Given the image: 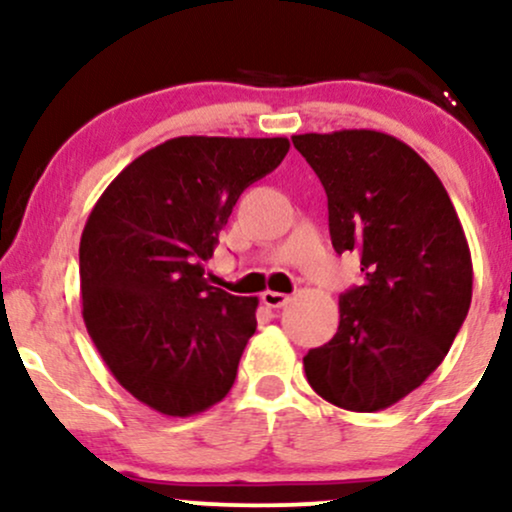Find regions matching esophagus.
I'll return each instance as SVG.
<instances>
[{"label": "esophagus", "instance_id": "esophagus-1", "mask_svg": "<svg viewBox=\"0 0 512 512\" xmlns=\"http://www.w3.org/2000/svg\"><path fill=\"white\" fill-rule=\"evenodd\" d=\"M260 298L267 308H284V305L289 303V296H286V293H279V291H264Z\"/></svg>", "mask_w": 512, "mask_h": 512}]
</instances>
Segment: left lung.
I'll return each mask as SVG.
<instances>
[{
  "label": "left lung",
  "instance_id": "8db88e82",
  "mask_svg": "<svg viewBox=\"0 0 512 512\" xmlns=\"http://www.w3.org/2000/svg\"><path fill=\"white\" fill-rule=\"evenodd\" d=\"M327 192L334 250L361 255L339 327L303 358L327 402L380 411L443 363L472 303V255L443 182L411 146L375 129L296 134Z\"/></svg>",
  "mask_w": 512,
  "mask_h": 512
}]
</instances>
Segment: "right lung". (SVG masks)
Masks as SVG:
<instances>
[{
  "label": "right lung",
  "instance_id": "add662e5",
  "mask_svg": "<svg viewBox=\"0 0 512 512\" xmlns=\"http://www.w3.org/2000/svg\"><path fill=\"white\" fill-rule=\"evenodd\" d=\"M289 139L175 137L110 182L81 233V315L105 366L166 416L214 407L257 330V298L204 279L245 187L284 161Z\"/></svg>",
  "mask_w": 512,
  "mask_h": 512
}]
</instances>
